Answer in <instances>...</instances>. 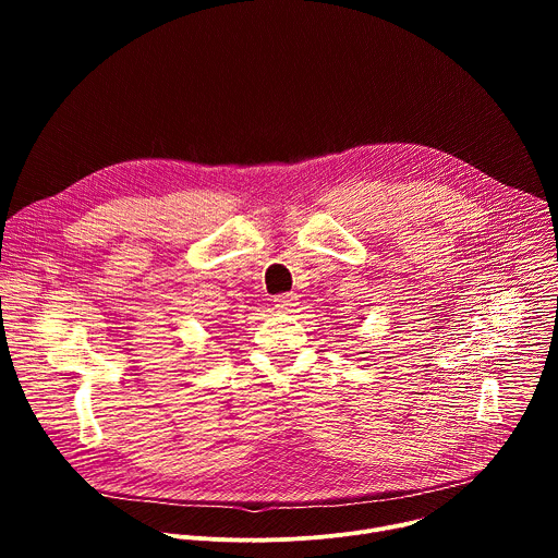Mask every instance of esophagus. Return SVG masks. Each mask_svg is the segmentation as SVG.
Instances as JSON below:
<instances>
[{"mask_svg": "<svg viewBox=\"0 0 558 558\" xmlns=\"http://www.w3.org/2000/svg\"><path fill=\"white\" fill-rule=\"evenodd\" d=\"M274 306L278 311H295L298 306V298L293 293H282V295H276L274 298Z\"/></svg>", "mask_w": 558, "mask_h": 558, "instance_id": "obj_1", "label": "esophagus"}]
</instances>
